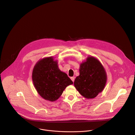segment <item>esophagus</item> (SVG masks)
Listing matches in <instances>:
<instances>
[{
    "label": "esophagus",
    "mask_w": 135,
    "mask_h": 135,
    "mask_svg": "<svg viewBox=\"0 0 135 135\" xmlns=\"http://www.w3.org/2000/svg\"><path fill=\"white\" fill-rule=\"evenodd\" d=\"M70 79H71V81L74 82V81H75V78H74V77H71V78Z\"/></svg>",
    "instance_id": "esophagus-1"
}]
</instances>
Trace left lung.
<instances>
[{
	"label": "left lung",
	"mask_w": 135,
	"mask_h": 135,
	"mask_svg": "<svg viewBox=\"0 0 135 135\" xmlns=\"http://www.w3.org/2000/svg\"><path fill=\"white\" fill-rule=\"evenodd\" d=\"M80 75L75 80L74 86L86 99H93L106 85L107 76L100 61L93 56H88L80 66Z\"/></svg>",
	"instance_id": "1"
}]
</instances>
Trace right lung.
Instances as JSON below:
<instances>
[{
  "label": "right lung",
  "mask_w": 135,
  "mask_h": 135,
  "mask_svg": "<svg viewBox=\"0 0 135 135\" xmlns=\"http://www.w3.org/2000/svg\"><path fill=\"white\" fill-rule=\"evenodd\" d=\"M57 64L53 56L44 57L37 62L32 73L37 92L44 99L51 102L58 99L66 87L73 84L67 74L59 69Z\"/></svg>",
  "instance_id": "obj_1"
}]
</instances>
